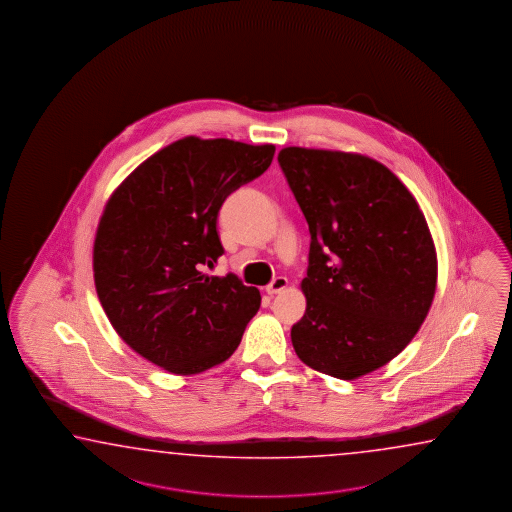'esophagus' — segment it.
<instances>
[{
	"label": "esophagus",
	"instance_id": "obj_1",
	"mask_svg": "<svg viewBox=\"0 0 512 512\" xmlns=\"http://www.w3.org/2000/svg\"><path fill=\"white\" fill-rule=\"evenodd\" d=\"M287 285H289V280H287V278H283V276H278V278H274V280L267 285V289H265V291L269 292L271 296H274V294H280V292L285 291V289H287Z\"/></svg>",
	"mask_w": 512,
	"mask_h": 512
}]
</instances>
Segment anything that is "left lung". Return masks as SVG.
I'll return each mask as SVG.
<instances>
[{
  "label": "left lung",
  "mask_w": 512,
  "mask_h": 512,
  "mask_svg": "<svg viewBox=\"0 0 512 512\" xmlns=\"http://www.w3.org/2000/svg\"><path fill=\"white\" fill-rule=\"evenodd\" d=\"M278 163L311 232L292 347L314 371L356 380L396 358L427 318L438 278L429 225L380 161L287 147Z\"/></svg>",
  "instance_id": "obj_1"
}]
</instances>
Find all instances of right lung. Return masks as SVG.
I'll return each instance as SVG.
<instances>
[{
    "instance_id": "obj_1",
    "label": "right lung",
    "mask_w": 512,
    "mask_h": 512,
    "mask_svg": "<svg viewBox=\"0 0 512 512\" xmlns=\"http://www.w3.org/2000/svg\"><path fill=\"white\" fill-rule=\"evenodd\" d=\"M274 151L187 136L112 192L94 240V283L114 331L145 360L191 376L238 349L260 291L205 269L223 254L216 231L223 201L267 171Z\"/></svg>"
}]
</instances>
